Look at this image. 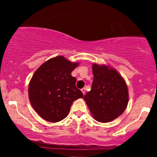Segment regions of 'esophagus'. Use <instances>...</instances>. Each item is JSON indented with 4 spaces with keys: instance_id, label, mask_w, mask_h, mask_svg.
Segmentation results:
<instances>
[{
    "instance_id": "1",
    "label": "esophagus",
    "mask_w": 157,
    "mask_h": 157,
    "mask_svg": "<svg viewBox=\"0 0 157 157\" xmlns=\"http://www.w3.org/2000/svg\"><path fill=\"white\" fill-rule=\"evenodd\" d=\"M81 91H82V94L85 95V94H86V89H85V88H82V89H81Z\"/></svg>"
}]
</instances>
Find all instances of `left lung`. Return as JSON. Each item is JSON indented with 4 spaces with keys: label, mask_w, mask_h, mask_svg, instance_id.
<instances>
[{
    "label": "left lung",
    "mask_w": 157,
    "mask_h": 157,
    "mask_svg": "<svg viewBox=\"0 0 157 157\" xmlns=\"http://www.w3.org/2000/svg\"><path fill=\"white\" fill-rule=\"evenodd\" d=\"M94 80L91 91L84 100L93 117L109 122L124 112L128 102V91L125 80L114 68L94 63Z\"/></svg>",
    "instance_id": "obj_1"
}]
</instances>
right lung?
<instances>
[{"label":"right lung","mask_w":157,"mask_h":157,"mask_svg":"<svg viewBox=\"0 0 157 157\" xmlns=\"http://www.w3.org/2000/svg\"><path fill=\"white\" fill-rule=\"evenodd\" d=\"M63 56L41 65L29 85V98L33 109L44 120L59 122L67 117L73 102L83 97L71 73L78 66Z\"/></svg>","instance_id":"1"}]
</instances>
